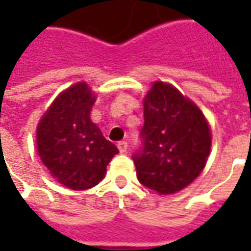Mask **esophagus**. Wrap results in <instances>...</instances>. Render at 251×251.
<instances>
[{
    "label": "esophagus",
    "mask_w": 251,
    "mask_h": 251,
    "mask_svg": "<svg viewBox=\"0 0 251 251\" xmlns=\"http://www.w3.org/2000/svg\"><path fill=\"white\" fill-rule=\"evenodd\" d=\"M117 147H118V149H120L121 153H125L126 151H127V142L120 141L118 144H117Z\"/></svg>",
    "instance_id": "34e87169"
}]
</instances>
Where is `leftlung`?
Masks as SVG:
<instances>
[{
  "mask_svg": "<svg viewBox=\"0 0 251 251\" xmlns=\"http://www.w3.org/2000/svg\"><path fill=\"white\" fill-rule=\"evenodd\" d=\"M141 144L133 153L142 185L158 194H175L204 168L211 133L199 107L172 86L156 82L144 99Z\"/></svg>",
  "mask_w": 251,
  "mask_h": 251,
  "instance_id": "1",
  "label": "left lung"
}]
</instances>
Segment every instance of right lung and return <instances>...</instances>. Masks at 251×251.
Returning <instances> with one entry per match:
<instances>
[{
    "label": "right lung",
    "mask_w": 251,
    "mask_h": 251,
    "mask_svg": "<svg viewBox=\"0 0 251 251\" xmlns=\"http://www.w3.org/2000/svg\"><path fill=\"white\" fill-rule=\"evenodd\" d=\"M95 98L86 83H76L57 97L37 126V151L52 176L75 191L103 179L118 153L90 118Z\"/></svg>",
    "instance_id": "obj_1"
}]
</instances>
